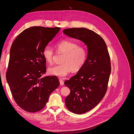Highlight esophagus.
Segmentation results:
<instances>
[{"mask_svg": "<svg viewBox=\"0 0 134 134\" xmlns=\"http://www.w3.org/2000/svg\"><path fill=\"white\" fill-rule=\"evenodd\" d=\"M59 82H60V85H62V86H63L64 85V81L62 79H59Z\"/></svg>", "mask_w": 134, "mask_h": 134, "instance_id": "1", "label": "esophagus"}]
</instances>
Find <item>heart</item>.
<instances>
[{"mask_svg":"<svg viewBox=\"0 0 134 134\" xmlns=\"http://www.w3.org/2000/svg\"><path fill=\"white\" fill-rule=\"evenodd\" d=\"M55 47L59 53L63 54L62 64L48 68V73L60 78L65 76L71 70L76 72L84 66L87 58L86 48L78 44L68 40H63L56 42ZM54 51L50 46L44 47L43 57L48 64L53 62Z\"/></svg>","mask_w":134,"mask_h":134,"instance_id":"1","label":"heart"}]
</instances>
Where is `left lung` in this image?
<instances>
[{"mask_svg":"<svg viewBox=\"0 0 134 134\" xmlns=\"http://www.w3.org/2000/svg\"><path fill=\"white\" fill-rule=\"evenodd\" d=\"M63 32L82 41L88 48L84 66L64 82L70 90L65 99L67 108L82 114L95 107L106 94L111 71L110 57L104 40L95 32L86 28H71Z\"/></svg>","mask_w":134,"mask_h":134,"instance_id":"1","label":"left lung"}]
</instances>
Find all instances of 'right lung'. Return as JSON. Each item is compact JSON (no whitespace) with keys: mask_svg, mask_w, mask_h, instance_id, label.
<instances>
[{"mask_svg":"<svg viewBox=\"0 0 134 134\" xmlns=\"http://www.w3.org/2000/svg\"><path fill=\"white\" fill-rule=\"evenodd\" d=\"M60 30L31 27L22 31L12 44L6 79L15 102L27 112L41 110L59 86L56 76H41L46 71L43 50Z\"/></svg>","mask_w":134,"mask_h":134,"instance_id":"right-lung-1","label":"right lung"}]
</instances>
